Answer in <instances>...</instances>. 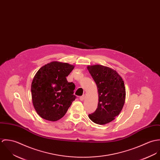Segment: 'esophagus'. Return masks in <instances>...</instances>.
Returning a JSON list of instances; mask_svg holds the SVG:
<instances>
[{
    "mask_svg": "<svg viewBox=\"0 0 160 160\" xmlns=\"http://www.w3.org/2000/svg\"><path fill=\"white\" fill-rule=\"evenodd\" d=\"M84 97H85V95H83L81 96V97H79V99H80V100L82 101V100L84 99Z\"/></svg>",
    "mask_w": 160,
    "mask_h": 160,
    "instance_id": "obj_1",
    "label": "esophagus"
}]
</instances>
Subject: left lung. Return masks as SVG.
Segmentation results:
<instances>
[{"label":"left lung","instance_id":"obj_1","mask_svg":"<svg viewBox=\"0 0 160 160\" xmlns=\"http://www.w3.org/2000/svg\"><path fill=\"white\" fill-rule=\"evenodd\" d=\"M88 69L96 83L98 93V107L89 114L92 121L106 124L120 113L126 99L124 82L113 69L100 65L88 66Z\"/></svg>","mask_w":160,"mask_h":160}]
</instances>
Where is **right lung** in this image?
<instances>
[{
  "instance_id": "add662e5",
  "label": "right lung",
  "mask_w": 160,
  "mask_h": 160,
  "mask_svg": "<svg viewBox=\"0 0 160 160\" xmlns=\"http://www.w3.org/2000/svg\"><path fill=\"white\" fill-rule=\"evenodd\" d=\"M74 66L52 62L38 70L31 84L33 106L41 118L56 121L66 114L72 102L75 85L66 78Z\"/></svg>"
}]
</instances>
